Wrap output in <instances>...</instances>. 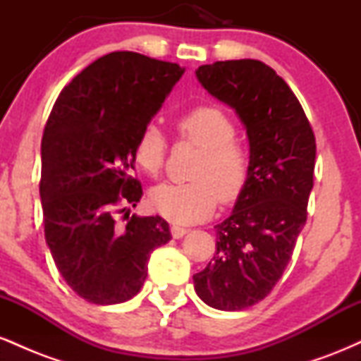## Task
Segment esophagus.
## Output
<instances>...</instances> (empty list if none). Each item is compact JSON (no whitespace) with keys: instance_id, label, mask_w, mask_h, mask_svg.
<instances>
[{"instance_id":"34e87169","label":"esophagus","mask_w":361,"mask_h":361,"mask_svg":"<svg viewBox=\"0 0 361 361\" xmlns=\"http://www.w3.org/2000/svg\"><path fill=\"white\" fill-rule=\"evenodd\" d=\"M186 233H188V229H185V227H181V226H173L171 227V234H173V238H175V239L183 238Z\"/></svg>"}]
</instances>
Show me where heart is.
Wrapping results in <instances>:
<instances>
[{
	"mask_svg": "<svg viewBox=\"0 0 361 361\" xmlns=\"http://www.w3.org/2000/svg\"><path fill=\"white\" fill-rule=\"evenodd\" d=\"M178 134L202 149L192 169L190 183H161L149 193L157 214L176 224H193L209 219L217 207L231 204L243 193L250 173L246 147L234 140L235 127L226 111L202 105L176 120ZM168 144L161 130L149 123L134 144V159L142 171L156 176L166 157Z\"/></svg>",
	"mask_w": 361,
	"mask_h": 361,
	"instance_id": "b5f03b06",
	"label": "heart"
}]
</instances>
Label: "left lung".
I'll use <instances>...</instances> for the list:
<instances>
[{"instance_id": "obj_1", "label": "left lung", "mask_w": 361, "mask_h": 361, "mask_svg": "<svg viewBox=\"0 0 361 361\" xmlns=\"http://www.w3.org/2000/svg\"><path fill=\"white\" fill-rule=\"evenodd\" d=\"M195 74L235 111L250 144L246 186L215 226L217 251L193 275L195 292L214 309L243 310L271 292L292 258L307 221L316 139L293 91L264 62L219 61Z\"/></svg>"}]
</instances>
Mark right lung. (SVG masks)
<instances>
[{"mask_svg":"<svg viewBox=\"0 0 361 361\" xmlns=\"http://www.w3.org/2000/svg\"><path fill=\"white\" fill-rule=\"evenodd\" d=\"M183 73L137 52L106 54L64 86L49 115L40 180L45 243L66 283L91 304L137 295L149 256L171 239L159 215H132L120 227L115 212L142 197L132 178L135 139Z\"/></svg>","mask_w":361,"mask_h":361,"instance_id":"obj_1","label":"right lung"}]
</instances>
